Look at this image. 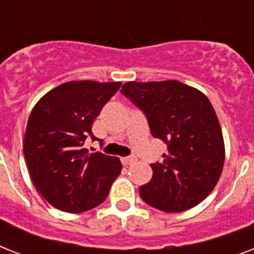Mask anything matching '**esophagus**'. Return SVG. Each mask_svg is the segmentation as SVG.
<instances>
[{
  "label": "esophagus",
  "instance_id": "esophagus-1",
  "mask_svg": "<svg viewBox=\"0 0 254 254\" xmlns=\"http://www.w3.org/2000/svg\"><path fill=\"white\" fill-rule=\"evenodd\" d=\"M135 159L133 158V157H125V158H121V162H123V165H125V166L130 165V163H133Z\"/></svg>",
  "mask_w": 254,
  "mask_h": 254
}]
</instances>
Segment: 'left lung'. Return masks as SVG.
<instances>
[{
    "mask_svg": "<svg viewBox=\"0 0 254 254\" xmlns=\"http://www.w3.org/2000/svg\"><path fill=\"white\" fill-rule=\"evenodd\" d=\"M121 92L141 108L151 134L167 145L153 178L139 187L142 200L165 212H182L212 192L223 171L224 138L208 97L178 80L127 81Z\"/></svg>",
    "mask_w": 254,
    "mask_h": 254,
    "instance_id": "obj_1",
    "label": "left lung"
}]
</instances>
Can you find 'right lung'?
I'll list each match as a JSON object with an SVG mask.
<instances>
[{"mask_svg": "<svg viewBox=\"0 0 254 254\" xmlns=\"http://www.w3.org/2000/svg\"><path fill=\"white\" fill-rule=\"evenodd\" d=\"M120 81H67L34 105L23 138V155L35 189L50 204L68 213L101 204L121 173L119 158L89 154L84 147L101 108Z\"/></svg>", "mask_w": 254, "mask_h": 254, "instance_id": "obj_1", "label": "right lung"}]
</instances>
